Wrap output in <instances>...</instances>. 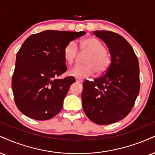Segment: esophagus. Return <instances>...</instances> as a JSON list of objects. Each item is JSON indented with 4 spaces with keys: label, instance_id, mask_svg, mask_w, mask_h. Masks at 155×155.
Listing matches in <instances>:
<instances>
[{
    "label": "esophagus",
    "instance_id": "1",
    "mask_svg": "<svg viewBox=\"0 0 155 155\" xmlns=\"http://www.w3.org/2000/svg\"><path fill=\"white\" fill-rule=\"evenodd\" d=\"M75 79H76V81L80 82V83H82V82L83 81V80L82 79V78H76Z\"/></svg>",
    "mask_w": 155,
    "mask_h": 155
}]
</instances>
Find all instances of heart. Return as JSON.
Listing matches in <instances>:
<instances>
[{
    "label": "heart",
    "mask_w": 155,
    "mask_h": 155,
    "mask_svg": "<svg viewBox=\"0 0 155 155\" xmlns=\"http://www.w3.org/2000/svg\"><path fill=\"white\" fill-rule=\"evenodd\" d=\"M78 47L81 51L88 54L84 58L85 64H78L68 70L70 75L84 78L92 75L95 70L98 74L107 71L110 64V58L101 41L94 37L84 38L80 40ZM78 47L74 41H70L63 49V57L68 64H73L77 58Z\"/></svg>",
    "instance_id": "heart-1"
}]
</instances>
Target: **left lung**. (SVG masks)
<instances>
[{
  "label": "left lung",
  "mask_w": 155,
  "mask_h": 155,
  "mask_svg": "<svg viewBox=\"0 0 155 155\" xmlns=\"http://www.w3.org/2000/svg\"><path fill=\"white\" fill-rule=\"evenodd\" d=\"M94 34L107 45L110 64L94 81L84 82L81 98L87 117L107 125L123 119L132 109L140 89L139 61L130 44L119 34L110 31Z\"/></svg>",
  "instance_id": "obj_1"
}]
</instances>
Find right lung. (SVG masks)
Here are the masks:
<instances>
[{
    "instance_id": "obj_1",
    "label": "right lung",
    "mask_w": 155,
    "mask_h": 155,
    "mask_svg": "<svg viewBox=\"0 0 155 155\" xmlns=\"http://www.w3.org/2000/svg\"><path fill=\"white\" fill-rule=\"evenodd\" d=\"M85 34L47 30L25 40L17 52L11 84L15 104L24 115L45 121L59 114L75 82L72 76L57 78L67 70L63 49Z\"/></svg>"
}]
</instances>
